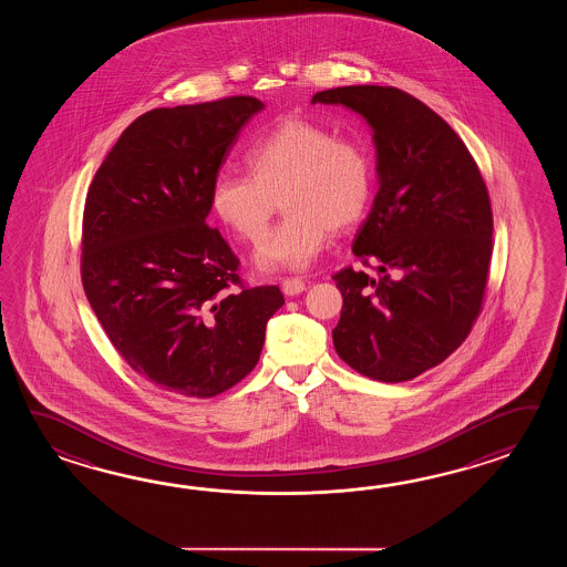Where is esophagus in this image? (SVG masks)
<instances>
[{
	"instance_id": "34e87169",
	"label": "esophagus",
	"mask_w": 567,
	"mask_h": 567,
	"mask_svg": "<svg viewBox=\"0 0 567 567\" xmlns=\"http://www.w3.org/2000/svg\"><path fill=\"white\" fill-rule=\"evenodd\" d=\"M306 289V284L298 278H286L281 281V291L286 293V296H298Z\"/></svg>"
}]
</instances>
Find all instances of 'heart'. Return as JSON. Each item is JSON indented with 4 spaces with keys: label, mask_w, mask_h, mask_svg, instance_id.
I'll use <instances>...</instances> for the list:
<instances>
[{
    "label": "heart",
    "mask_w": 567,
    "mask_h": 567,
    "mask_svg": "<svg viewBox=\"0 0 567 567\" xmlns=\"http://www.w3.org/2000/svg\"><path fill=\"white\" fill-rule=\"evenodd\" d=\"M249 174L218 172L208 205L245 241L257 243L281 196L288 217L255 251L261 271H303L324 249L330 227L347 229L373 194V166L361 145L308 121L279 123L245 154Z\"/></svg>",
    "instance_id": "b5f03b06"
}]
</instances>
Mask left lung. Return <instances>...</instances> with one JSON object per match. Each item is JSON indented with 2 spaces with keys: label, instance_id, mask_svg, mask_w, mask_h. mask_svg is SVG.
<instances>
[{
  "label": "left lung",
  "instance_id": "obj_1",
  "mask_svg": "<svg viewBox=\"0 0 567 567\" xmlns=\"http://www.w3.org/2000/svg\"><path fill=\"white\" fill-rule=\"evenodd\" d=\"M373 133V206L352 254L383 278L342 269L338 357L374 381L401 383L447 359L481 312L493 255V213L476 162L456 132L393 86L320 91Z\"/></svg>",
  "mask_w": 567,
  "mask_h": 567
}]
</instances>
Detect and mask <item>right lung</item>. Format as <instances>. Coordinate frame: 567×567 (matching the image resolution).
<instances>
[{"instance_id":"add662e5","label":"right lung","mask_w":567,"mask_h":567,"mask_svg":"<svg viewBox=\"0 0 567 567\" xmlns=\"http://www.w3.org/2000/svg\"><path fill=\"white\" fill-rule=\"evenodd\" d=\"M264 109L255 96L152 109L86 194L89 303L133 371L182 398H215L251 373L284 306L278 286L230 289L239 259L206 225L218 168Z\"/></svg>"}]
</instances>
